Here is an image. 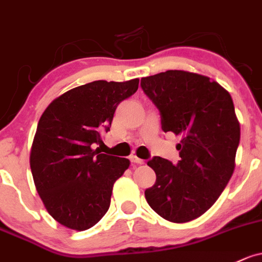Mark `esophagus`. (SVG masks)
Listing matches in <instances>:
<instances>
[{
	"label": "esophagus",
	"mask_w": 262,
	"mask_h": 262,
	"mask_svg": "<svg viewBox=\"0 0 262 262\" xmlns=\"http://www.w3.org/2000/svg\"><path fill=\"white\" fill-rule=\"evenodd\" d=\"M130 160H131V162H134V164H137V165H142L143 162H145L143 160L139 159L137 156H135V155H132V156L130 157Z\"/></svg>",
	"instance_id": "1"
}]
</instances>
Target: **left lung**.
I'll return each instance as SVG.
<instances>
[{
	"label": "left lung",
	"mask_w": 262,
	"mask_h": 262,
	"mask_svg": "<svg viewBox=\"0 0 262 262\" xmlns=\"http://www.w3.org/2000/svg\"><path fill=\"white\" fill-rule=\"evenodd\" d=\"M141 87L159 108L162 130L181 137L177 165L159 156L147 162L156 182L145 191L146 201L167 221L195 220L215 204L235 170L240 123L232 98L207 76L181 70L142 77Z\"/></svg>",
	"instance_id": "8db88e82"
}]
</instances>
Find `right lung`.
<instances>
[{"instance_id":"obj_1","label":"right lung","mask_w":262,"mask_h":262,"mask_svg":"<svg viewBox=\"0 0 262 262\" xmlns=\"http://www.w3.org/2000/svg\"><path fill=\"white\" fill-rule=\"evenodd\" d=\"M139 81L75 87L55 98L38 121L30 155L33 181L50 215L69 229L83 231L103 217L115 181L130 166L127 159L101 154L95 146Z\"/></svg>"}]
</instances>
